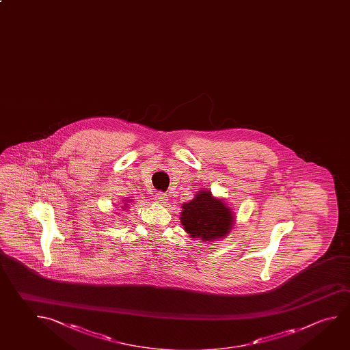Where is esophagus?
Instances as JSON below:
<instances>
[{"label": "esophagus", "mask_w": 350, "mask_h": 350, "mask_svg": "<svg viewBox=\"0 0 350 350\" xmlns=\"http://www.w3.org/2000/svg\"><path fill=\"white\" fill-rule=\"evenodd\" d=\"M154 199H156L157 202H161V204H165V202L168 200V196H167L166 193H163V191H157V193L154 194Z\"/></svg>", "instance_id": "obj_1"}]
</instances>
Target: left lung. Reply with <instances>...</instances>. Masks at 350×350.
I'll return each mask as SVG.
<instances>
[{"label":"left lung","instance_id":"8db88e82","mask_svg":"<svg viewBox=\"0 0 350 350\" xmlns=\"http://www.w3.org/2000/svg\"><path fill=\"white\" fill-rule=\"evenodd\" d=\"M182 208L180 222L193 239L213 242L224 239L232 228V208L222 199L211 196L208 190L199 191L194 199L184 202Z\"/></svg>","mask_w":350,"mask_h":350}]
</instances>
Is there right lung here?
<instances>
[{
	"instance_id": "obj_1",
	"label": "right lung",
	"mask_w": 350,
	"mask_h": 350,
	"mask_svg": "<svg viewBox=\"0 0 350 350\" xmlns=\"http://www.w3.org/2000/svg\"><path fill=\"white\" fill-rule=\"evenodd\" d=\"M124 202H125V200H124ZM130 202H131V200H130ZM126 206H128V204H125V206H124V208H126Z\"/></svg>"
}]
</instances>
